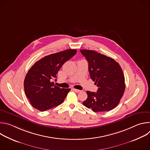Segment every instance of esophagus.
<instances>
[{
  "instance_id": "34e87169",
  "label": "esophagus",
  "mask_w": 150,
  "mask_h": 150,
  "mask_svg": "<svg viewBox=\"0 0 150 150\" xmlns=\"http://www.w3.org/2000/svg\"><path fill=\"white\" fill-rule=\"evenodd\" d=\"M73 90H74L75 92H76V93H79V92H81V90H77V89H75V88H74Z\"/></svg>"
}]
</instances>
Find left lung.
<instances>
[{
	"mask_svg": "<svg viewBox=\"0 0 150 150\" xmlns=\"http://www.w3.org/2000/svg\"><path fill=\"white\" fill-rule=\"evenodd\" d=\"M88 63L90 77L98 87L97 92L87 91L82 104L94 112L110 111L118 105L125 89L123 71L114 59L94 50H80Z\"/></svg>",
	"mask_w": 150,
	"mask_h": 150,
	"instance_id": "8db88e82",
	"label": "left lung"
}]
</instances>
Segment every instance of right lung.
Wrapping results in <instances>:
<instances>
[{
	"mask_svg": "<svg viewBox=\"0 0 150 150\" xmlns=\"http://www.w3.org/2000/svg\"><path fill=\"white\" fill-rule=\"evenodd\" d=\"M76 52L75 49H68L46 56L29 69L24 86L25 95L33 108L43 112L63 102L71 89L60 88L52 81L57 77L62 66Z\"/></svg>",
	"mask_w": 150,
	"mask_h": 150,
	"instance_id": "obj_1",
	"label": "right lung"
}]
</instances>
